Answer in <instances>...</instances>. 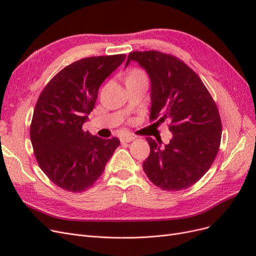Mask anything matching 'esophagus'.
Returning a JSON list of instances; mask_svg holds the SVG:
<instances>
[{
    "label": "esophagus",
    "instance_id": "esophagus-1",
    "mask_svg": "<svg viewBox=\"0 0 256 256\" xmlns=\"http://www.w3.org/2000/svg\"><path fill=\"white\" fill-rule=\"evenodd\" d=\"M134 138L132 136H122L120 138V142L122 143H129L131 141H134Z\"/></svg>",
    "mask_w": 256,
    "mask_h": 256
}]
</instances>
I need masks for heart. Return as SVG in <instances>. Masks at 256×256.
I'll return each instance as SVG.
<instances>
[{"label": "heart", "mask_w": 256, "mask_h": 256, "mask_svg": "<svg viewBox=\"0 0 256 256\" xmlns=\"http://www.w3.org/2000/svg\"><path fill=\"white\" fill-rule=\"evenodd\" d=\"M138 76H144V74H143L141 72L136 70V69H134V70H132V72H131L129 74L127 80H128V79H134V78H138Z\"/></svg>", "instance_id": "b5f03b06"}]
</instances>
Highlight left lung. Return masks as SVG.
Instances as JSON below:
<instances>
[{"instance_id":"obj_1","label":"left lung","mask_w":256,"mask_h":256,"mask_svg":"<svg viewBox=\"0 0 256 256\" xmlns=\"http://www.w3.org/2000/svg\"><path fill=\"white\" fill-rule=\"evenodd\" d=\"M130 60L138 62L150 76V120H168L173 134L164 147L146 138L150 152L143 162L144 172L162 190L189 188L203 177L218 154L222 134L218 108L200 76L176 56L136 51L128 56L125 67Z\"/></svg>"}]
</instances>
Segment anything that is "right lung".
<instances>
[{
  "label": "right lung",
  "mask_w": 256,
  "mask_h": 256,
  "mask_svg": "<svg viewBox=\"0 0 256 256\" xmlns=\"http://www.w3.org/2000/svg\"><path fill=\"white\" fill-rule=\"evenodd\" d=\"M125 58L118 54L76 60L54 76L37 100L30 142L42 172L62 189L90 188L120 145L118 138L92 136L82 125L94 109L100 85Z\"/></svg>",
  "instance_id": "right-lung-1"
}]
</instances>
